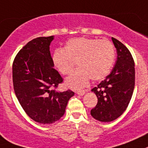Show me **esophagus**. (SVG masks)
Wrapping results in <instances>:
<instances>
[{
	"label": "esophagus",
	"instance_id": "34e87169",
	"mask_svg": "<svg viewBox=\"0 0 148 148\" xmlns=\"http://www.w3.org/2000/svg\"><path fill=\"white\" fill-rule=\"evenodd\" d=\"M76 93L78 95H79V96H83L85 93V90H79L76 91Z\"/></svg>",
	"mask_w": 148,
	"mask_h": 148
}]
</instances>
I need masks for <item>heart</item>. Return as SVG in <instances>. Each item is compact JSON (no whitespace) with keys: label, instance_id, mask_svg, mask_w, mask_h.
I'll use <instances>...</instances> for the list:
<instances>
[{"label":"heart","instance_id":"1","mask_svg":"<svg viewBox=\"0 0 148 148\" xmlns=\"http://www.w3.org/2000/svg\"><path fill=\"white\" fill-rule=\"evenodd\" d=\"M114 59L115 49L111 41L85 37L71 38L63 49L58 48L52 55V63L63 75L71 74L77 62L79 69L66 80L74 89L85 86L90 78L93 81L105 78Z\"/></svg>","mask_w":148,"mask_h":148}]
</instances>
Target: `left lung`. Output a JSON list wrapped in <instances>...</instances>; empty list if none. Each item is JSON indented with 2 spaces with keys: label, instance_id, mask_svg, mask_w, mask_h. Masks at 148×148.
Here are the masks:
<instances>
[{
  "label": "left lung",
  "instance_id": "8db88e82",
  "mask_svg": "<svg viewBox=\"0 0 148 148\" xmlns=\"http://www.w3.org/2000/svg\"><path fill=\"white\" fill-rule=\"evenodd\" d=\"M117 49V60L111 73L91 90L98 98L90 111L92 117L101 122L119 118L128 107L135 85L134 61L130 51L118 39L112 38Z\"/></svg>",
  "mask_w": 148,
  "mask_h": 148
}]
</instances>
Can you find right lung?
Returning <instances> with one entry per match:
<instances>
[{
    "mask_svg": "<svg viewBox=\"0 0 148 148\" xmlns=\"http://www.w3.org/2000/svg\"><path fill=\"white\" fill-rule=\"evenodd\" d=\"M53 36L38 37L20 49L12 65L14 93L26 114L41 124L53 123L64 114L71 90H56L63 78L53 68L49 45Z\"/></svg>",
    "mask_w": 148,
    "mask_h": 148,
    "instance_id": "right-lung-1",
    "label": "right lung"
}]
</instances>
